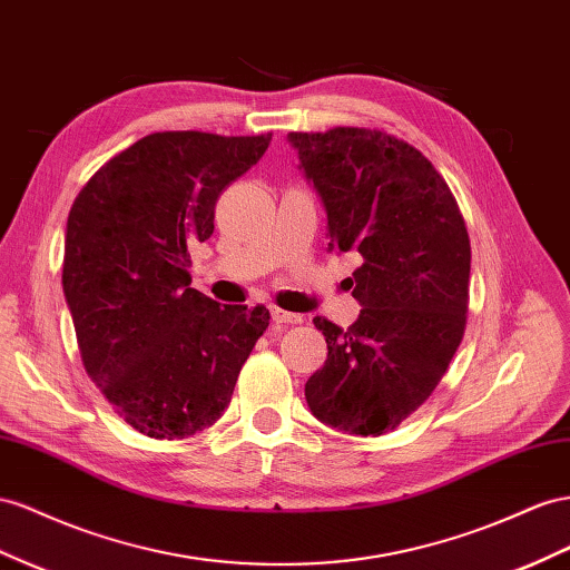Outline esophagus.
<instances>
[{
    "instance_id": "34e87169",
    "label": "esophagus",
    "mask_w": 570,
    "mask_h": 570,
    "mask_svg": "<svg viewBox=\"0 0 570 570\" xmlns=\"http://www.w3.org/2000/svg\"><path fill=\"white\" fill-rule=\"evenodd\" d=\"M271 316H273L275 323H289V326H295V323H302L299 314L285 312V309H281V306H271Z\"/></svg>"
}]
</instances>
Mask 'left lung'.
Here are the masks:
<instances>
[{
  "instance_id": "8db88e82",
  "label": "left lung",
  "mask_w": 570,
  "mask_h": 570,
  "mask_svg": "<svg viewBox=\"0 0 570 570\" xmlns=\"http://www.w3.org/2000/svg\"><path fill=\"white\" fill-rule=\"evenodd\" d=\"M328 220V249L355 252L347 331L316 316L328 357L304 386L314 417L379 436L439 386L463 341L470 237L449 184L400 138L360 127L289 131Z\"/></svg>"
}]
</instances>
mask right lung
<instances>
[{
  "label": "right lung",
  "mask_w": 570,
  "mask_h": 570,
  "mask_svg": "<svg viewBox=\"0 0 570 570\" xmlns=\"http://www.w3.org/2000/svg\"><path fill=\"white\" fill-rule=\"evenodd\" d=\"M271 134H148L76 196L61 285L90 381L150 439L220 420L268 309L218 304L191 285V247L215 202L264 156Z\"/></svg>",
  "instance_id": "obj_1"
}]
</instances>
